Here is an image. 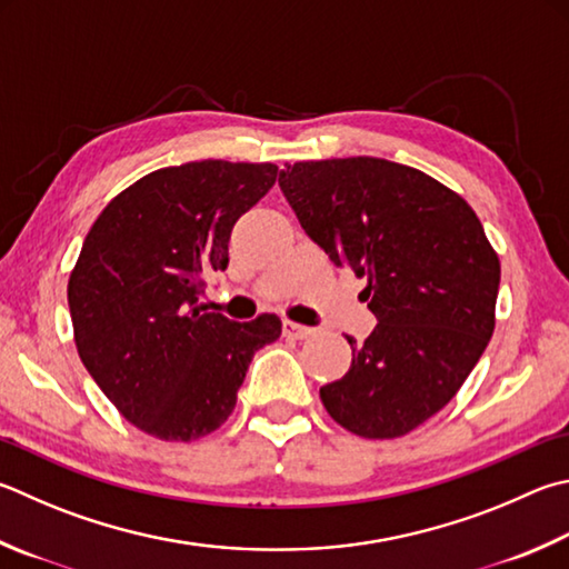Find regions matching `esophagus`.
Returning a JSON list of instances; mask_svg holds the SVG:
<instances>
[{
	"label": "esophagus",
	"instance_id": "34e87169",
	"mask_svg": "<svg viewBox=\"0 0 569 569\" xmlns=\"http://www.w3.org/2000/svg\"><path fill=\"white\" fill-rule=\"evenodd\" d=\"M316 333V328H308L301 323H293V320H283V336L286 338H293V340H303V338H311Z\"/></svg>",
	"mask_w": 569,
	"mask_h": 569
}]
</instances>
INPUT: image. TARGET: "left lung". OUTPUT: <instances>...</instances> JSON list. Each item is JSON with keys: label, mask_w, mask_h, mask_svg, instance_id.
I'll use <instances>...</instances> for the list:
<instances>
[{"label": "left lung", "mask_w": 569, "mask_h": 569, "mask_svg": "<svg viewBox=\"0 0 569 569\" xmlns=\"http://www.w3.org/2000/svg\"><path fill=\"white\" fill-rule=\"evenodd\" d=\"M278 186L303 231L338 268L366 278L378 318L348 373L320 388L338 426L360 438L408 436L470 376L495 330L498 253L468 201L402 163L298 161Z\"/></svg>", "instance_id": "left-lung-1"}]
</instances>
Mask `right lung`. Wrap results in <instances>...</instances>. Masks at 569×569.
Masks as SVG:
<instances>
[{"label": "right lung", "instance_id": "obj_1", "mask_svg": "<svg viewBox=\"0 0 569 569\" xmlns=\"http://www.w3.org/2000/svg\"><path fill=\"white\" fill-rule=\"evenodd\" d=\"M276 163L189 161L107 203L69 276L79 358L123 418L189 442L221 428L258 348L281 320L203 313V276L229 266L233 223L276 183Z\"/></svg>", "mask_w": 569, "mask_h": 569}]
</instances>
